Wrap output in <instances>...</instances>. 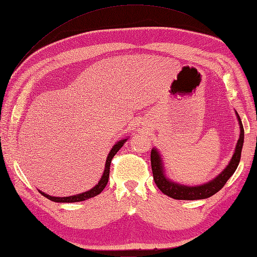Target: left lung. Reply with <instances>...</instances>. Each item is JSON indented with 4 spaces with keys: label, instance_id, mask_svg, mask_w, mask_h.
Listing matches in <instances>:
<instances>
[{
    "label": "left lung",
    "instance_id": "8db88e82",
    "mask_svg": "<svg viewBox=\"0 0 257 257\" xmlns=\"http://www.w3.org/2000/svg\"><path fill=\"white\" fill-rule=\"evenodd\" d=\"M235 114L240 125V137L239 140H237L232 158H231L228 166L223 169V171L220 174H218L214 180L209 181L207 183L202 184V185H196V186H189V185H183V184H179L177 182H173V181H171L170 179H168L166 177L164 162H162V158L157 148L152 149L150 161H152L153 176H154L156 185L158 186V189L162 193L174 199L194 201V199L208 198L222 189L223 185L226 184L227 181L236 170V168L239 166V162L241 159V152H242L243 142H244V128L241 122V118L239 114H237L236 111H235Z\"/></svg>",
    "mask_w": 257,
    "mask_h": 257
}]
</instances>
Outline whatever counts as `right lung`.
I'll return each instance as SVG.
<instances>
[{
	"mask_svg": "<svg viewBox=\"0 0 257 257\" xmlns=\"http://www.w3.org/2000/svg\"><path fill=\"white\" fill-rule=\"evenodd\" d=\"M127 141V139L125 140H121L118 141L117 143H115V145L112 147V149L110 150V153L107 157V161H105V166H104V171L101 179L98 182V184H96L95 186L92 187L91 190L84 192V193H80V194H76V195H72V196H67V197H55V196H51V195H48V194L43 193L41 191H39L40 194H42L43 196L47 197L48 199L55 203H76V202H83L86 201V199L91 198V197H95L97 196L98 194L101 193L103 191V189L107 185L108 181H109V173H110V165H111V160L112 158L114 157V155L118 152V150L121 149V147L124 145V143Z\"/></svg>",
	"mask_w": 257,
	"mask_h": 257,
	"instance_id": "right-lung-1",
	"label": "right lung"
}]
</instances>
